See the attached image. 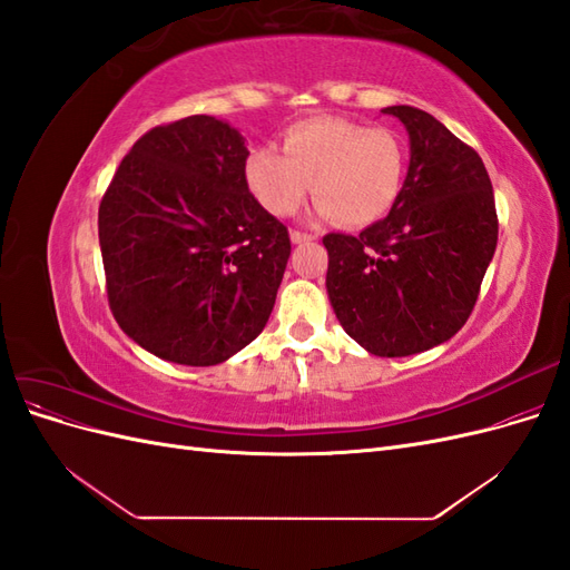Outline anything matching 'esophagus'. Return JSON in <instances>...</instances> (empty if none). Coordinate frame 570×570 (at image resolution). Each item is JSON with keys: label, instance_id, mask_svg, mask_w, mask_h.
I'll return each mask as SVG.
<instances>
[{"label": "esophagus", "instance_id": "esophagus-1", "mask_svg": "<svg viewBox=\"0 0 570 570\" xmlns=\"http://www.w3.org/2000/svg\"><path fill=\"white\" fill-rule=\"evenodd\" d=\"M289 239L295 245H304V243H312V239H316V235H306V233H299V230H292Z\"/></svg>", "mask_w": 570, "mask_h": 570}]
</instances>
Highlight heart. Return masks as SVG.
<instances>
[{
	"instance_id": "1",
	"label": "heart",
	"mask_w": 570,
	"mask_h": 570,
	"mask_svg": "<svg viewBox=\"0 0 570 570\" xmlns=\"http://www.w3.org/2000/svg\"><path fill=\"white\" fill-rule=\"evenodd\" d=\"M283 150L256 147L245 161L252 195L273 216L295 214L312 180L316 214L352 228L381 220L400 197L406 157L387 128L308 118L285 130Z\"/></svg>"
}]
</instances>
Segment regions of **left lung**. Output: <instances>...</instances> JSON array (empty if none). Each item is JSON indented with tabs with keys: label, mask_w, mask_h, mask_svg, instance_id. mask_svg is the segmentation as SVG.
<instances>
[{
	"label": "left lung",
	"mask_w": 570,
	"mask_h": 570,
	"mask_svg": "<svg viewBox=\"0 0 570 570\" xmlns=\"http://www.w3.org/2000/svg\"><path fill=\"white\" fill-rule=\"evenodd\" d=\"M409 132V170L383 220L331 233L325 289L352 340L375 356H411L469 321L497 249L492 183L478 151L435 116L387 107Z\"/></svg>",
	"instance_id": "left-lung-1"
}]
</instances>
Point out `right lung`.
Instances as JSON below:
<instances>
[{
  "label": "right lung",
  "mask_w": 570,
  "mask_h": 570,
  "mask_svg": "<svg viewBox=\"0 0 570 570\" xmlns=\"http://www.w3.org/2000/svg\"><path fill=\"white\" fill-rule=\"evenodd\" d=\"M245 137L187 116L145 132L99 204L116 323L170 364L216 366L264 331L289 235L249 193Z\"/></svg>",
  "instance_id": "add662e5"
}]
</instances>
